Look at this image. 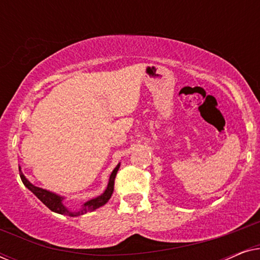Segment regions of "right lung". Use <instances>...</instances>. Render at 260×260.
<instances>
[{
  "label": "right lung",
  "instance_id": "add662e5",
  "mask_svg": "<svg viewBox=\"0 0 260 260\" xmlns=\"http://www.w3.org/2000/svg\"><path fill=\"white\" fill-rule=\"evenodd\" d=\"M118 168H119V165L117 166L115 169H113L111 176H110L108 188H106V190L104 191V193H103L101 197L92 199V200L85 202L83 209H80L79 212H70L69 209H66L65 206L62 205L61 198L58 197V195L51 193V191L42 189V188L35 187L34 184H31L29 181H28L26 177H24V175L22 174V172H21L20 168H19V172H20V177H21V180H22L24 186H26L30 191H33V194L37 195L39 200H40L44 205L47 206V207L51 209V211L55 212V213H59V214H63V215L78 216V215L85 214V213H87L90 211H94V209L102 207L103 205H105L106 202L110 200V198H111V195L113 193L116 174H117V172H118Z\"/></svg>",
  "mask_w": 260,
  "mask_h": 260
}]
</instances>
